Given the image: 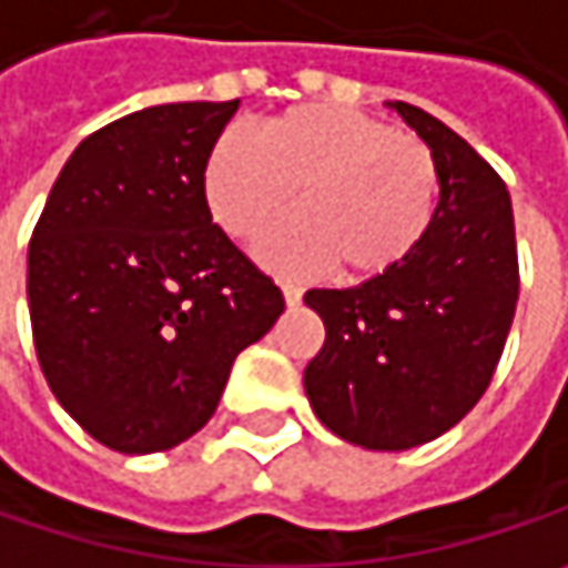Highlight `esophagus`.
<instances>
[{"label": "esophagus", "instance_id": "obj_1", "mask_svg": "<svg viewBox=\"0 0 568 568\" xmlns=\"http://www.w3.org/2000/svg\"><path fill=\"white\" fill-rule=\"evenodd\" d=\"M283 295L285 305H298V302H302V288L295 283H283Z\"/></svg>", "mask_w": 568, "mask_h": 568}]
</instances>
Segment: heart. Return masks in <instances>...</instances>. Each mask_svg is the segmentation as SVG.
<instances>
[{"label": "heart", "instance_id": "b5f03b06", "mask_svg": "<svg viewBox=\"0 0 568 568\" xmlns=\"http://www.w3.org/2000/svg\"><path fill=\"white\" fill-rule=\"evenodd\" d=\"M204 197L233 236H256L288 207L302 211L256 243L266 266H335L347 283L396 273L426 240L438 204L433 149L387 120L337 103H298L260 135L231 126L207 149Z\"/></svg>", "mask_w": 568, "mask_h": 568}]
</instances>
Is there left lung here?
Here are the masks:
<instances>
[{
    "instance_id": "left-lung-1",
    "label": "left lung",
    "mask_w": 568,
    "mask_h": 568,
    "mask_svg": "<svg viewBox=\"0 0 568 568\" xmlns=\"http://www.w3.org/2000/svg\"><path fill=\"white\" fill-rule=\"evenodd\" d=\"M436 155L438 204L419 250L384 280L308 288L325 344L305 393L337 438L403 452L448 433L485 396L517 308L507 184L433 113L387 103Z\"/></svg>"
}]
</instances>
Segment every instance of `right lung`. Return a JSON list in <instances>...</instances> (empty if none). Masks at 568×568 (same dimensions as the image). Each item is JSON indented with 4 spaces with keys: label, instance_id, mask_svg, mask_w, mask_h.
Segmentation results:
<instances>
[{
    "label": "right lung",
    "instance_id": "1",
    "mask_svg": "<svg viewBox=\"0 0 568 568\" xmlns=\"http://www.w3.org/2000/svg\"><path fill=\"white\" fill-rule=\"evenodd\" d=\"M240 100L162 103L87 135L28 243L41 374L83 433L123 455L191 438L283 292L211 221L204 159Z\"/></svg>",
    "mask_w": 568,
    "mask_h": 568
}]
</instances>
